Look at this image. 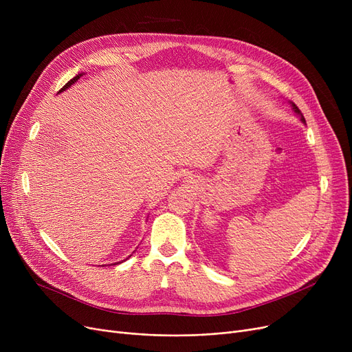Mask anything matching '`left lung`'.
I'll return each instance as SVG.
<instances>
[{"instance_id": "obj_1", "label": "left lung", "mask_w": 352, "mask_h": 352, "mask_svg": "<svg viewBox=\"0 0 352 352\" xmlns=\"http://www.w3.org/2000/svg\"><path fill=\"white\" fill-rule=\"evenodd\" d=\"M292 108H294V111H295V113H297V114H300V117H301V121H302V122H305V118H304L302 113H301V111H300V108H298L297 105H295L294 102H292Z\"/></svg>"}]
</instances>
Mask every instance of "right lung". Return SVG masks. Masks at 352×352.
<instances>
[{"mask_svg":"<svg viewBox=\"0 0 352 352\" xmlns=\"http://www.w3.org/2000/svg\"><path fill=\"white\" fill-rule=\"evenodd\" d=\"M81 76H82V74H78V76H76V77H74L72 80H69V81H68V82H67V84H65V85H64V87H63L61 89H60V92H61V91H65V89H67L68 87H71V85H72L74 82H76V81H78Z\"/></svg>","mask_w":352,"mask_h":352,"instance_id":"right-lung-1","label":"right lung"}]
</instances>
